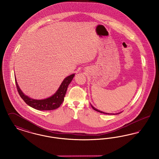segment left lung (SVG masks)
I'll return each instance as SVG.
<instances>
[{
	"label": "left lung",
	"instance_id": "obj_1",
	"mask_svg": "<svg viewBox=\"0 0 159 159\" xmlns=\"http://www.w3.org/2000/svg\"><path fill=\"white\" fill-rule=\"evenodd\" d=\"M91 107H92V108L94 110H95V111H98V112H99V113H103V114H113V115H116V114H119L120 113H121V112H120V113H105V112H103V111H100V110H98V109H97V108H95L93 106H92V105H91Z\"/></svg>",
	"mask_w": 159,
	"mask_h": 159
}]
</instances>
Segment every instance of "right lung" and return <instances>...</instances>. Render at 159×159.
<instances>
[{
	"label": "right lung",
	"mask_w": 159,
	"mask_h": 159,
	"mask_svg": "<svg viewBox=\"0 0 159 159\" xmlns=\"http://www.w3.org/2000/svg\"><path fill=\"white\" fill-rule=\"evenodd\" d=\"M75 74H72L66 77L61 84L57 92L51 97L43 99H35L31 98L25 95L21 91L17 83L15 77V83L19 95L22 98L24 102L32 108L38 110H52L58 108L64 101L69 84L71 83Z\"/></svg>",
	"instance_id": "right-lung-1"
}]
</instances>
